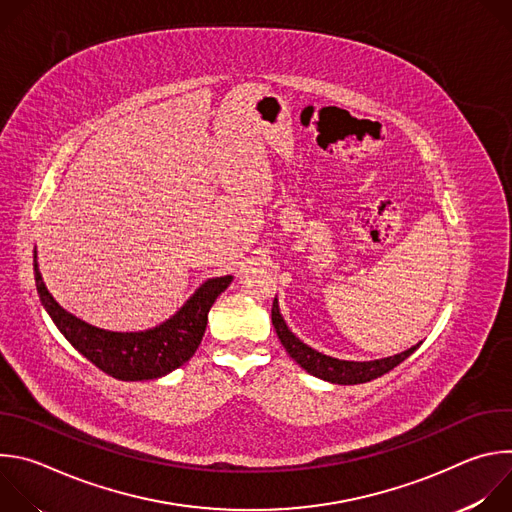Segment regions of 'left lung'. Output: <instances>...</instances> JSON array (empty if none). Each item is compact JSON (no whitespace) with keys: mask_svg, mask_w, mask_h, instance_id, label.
I'll return each mask as SVG.
<instances>
[{"mask_svg":"<svg viewBox=\"0 0 512 512\" xmlns=\"http://www.w3.org/2000/svg\"><path fill=\"white\" fill-rule=\"evenodd\" d=\"M271 322L275 326V332L283 344V348L287 350V354L294 358L304 371H308L310 375L336 383V385H358V383H369L389 371H393L397 364H401L407 356H411L419 344L411 346L409 350L389 356V358H381V360H369V362H354V360H338L332 356H326L314 348H310L308 344H304L300 338H296L294 334L289 332V328L285 326L281 314H279V306H277V298L273 300V308H271Z\"/></svg>","mask_w":512,"mask_h":512,"instance_id":"8db88e82","label":"left lung"}]
</instances>
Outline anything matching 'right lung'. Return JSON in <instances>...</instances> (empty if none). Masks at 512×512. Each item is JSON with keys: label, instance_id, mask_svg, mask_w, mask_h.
<instances>
[{"label": "right lung", "instance_id": "right-lung-1", "mask_svg": "<svg viewBox=\"0 0 512 512\" xmlns=\"http://www.w3.org/2000/svg\"><path fill=\"white\" fill-rule=\"evenodd\" d=\"M34 277L38 296L64 338L89 358L97 369L119 381L158 379L190 360L204 336L210 306L233 279L231 275L208 279L174 318L154 330L107 332L85 324L54 302L42 281L36 259Z\"/></svg>", "mask_w": 512, "mask_h": 512}]
</instances>
